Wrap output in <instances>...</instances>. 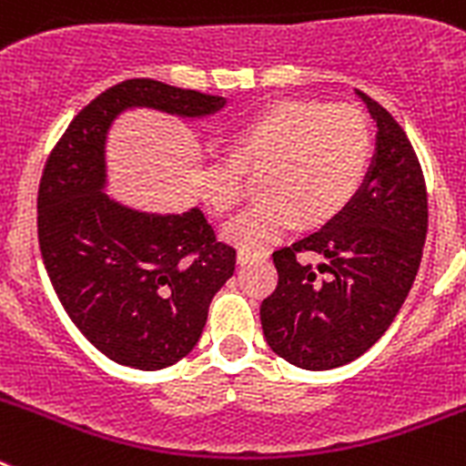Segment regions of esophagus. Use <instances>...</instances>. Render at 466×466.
Here are the masks:
<instances>
[{
    "instance_id": "esophagus-1",
    "label": "esophagus",
    "mask_w": 466,
    "mask_h": 466,
    "mask_svg": "<svg viewBox=\"0 0 466 466\" xmlns=\"http://www.w3.org/2000/svg\"><path fill=\"white\" fill-rule=\"evenodd\" d=\"M266 257H268L266 252H252V249H240V252H238V261L240 263L261 261V258H266Z\"/></svg>"
}]
</instances>
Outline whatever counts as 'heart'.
<instances>
[{
    "label": "heart",
    "instance_id": "1",
    "mask_svg": "<svg viewBox=\"0 0 466 466\" xmlns=\"http://www.w3.org/2000/svg\"><path fill=\"white\" fill-rule=\"evenodd\" d=\"M371 149V127L357 106L278 102L236 127L230 156H205L200 193L217 214L236 212L247 196L245 172L266 167V198L226 226L230 242L263 249L300 219L308 226L336 219L360 191Z\"/></svg>",
    "mask_w": 466,
    "mask_h": 466
}]
</instances>
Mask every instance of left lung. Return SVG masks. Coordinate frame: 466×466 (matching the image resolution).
Returning <instances> with one entry per match:
<instances>
[{
    "instance_id": "8db88e82",
    "label": "left lung",
    "mask_w": 466,
    "mask_h": 466,
    "mask_svg": "<svg viewBox=\"0 0 466 466\" xmlns=\"http://www.w3.org/2000/svg\"><path fill=\"white\" fill-rule=\"evenodd\" d=\"M360 93L378 126L371 172L322 230L273 252L278 287L261 300L275 355L306 371L357 360L394 322L427 238V184L413 144L385 106ZM319 253L317 269L299 254Z\"/></svg>"
}]
</instances>
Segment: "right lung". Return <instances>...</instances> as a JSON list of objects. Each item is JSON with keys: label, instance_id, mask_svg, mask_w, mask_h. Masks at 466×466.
I'll use <instances>...</instances> for the list:
<instances>
[{"label": "right lung", "instance_id": "add662e5", "mask_svg": "<svg viewBox=\"0 0 466 466\" xmlns=\"http://www.w3.org/2000/svg\"><path fill=\"white\" fill-rule=\"evenodd\" d=\"M127 106L203 116L224 97L127 79L74 116L48 156L36 196L41 258L76 329L116 364L158 371L196 348L214 294L236 270L200 209L154 217L111 203L105 137Z\"/></svg>", "mask_w": 466, "mask_h": 466}]
</instances>
